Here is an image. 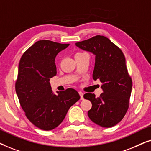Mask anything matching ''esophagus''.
<instances>
[{
    "mask_svg": "<svg viewBox=\"0 0 151 151\" xmlns=\"http://www.w3.org/2000/svg\"><path fill=\"white\" fill-rule=\"evenodd\" d=\"M79 93L80 97H81V100H83V93L82 92H79Z\"/></svg>",
    "mask_w": 151,
    "mask_h": 151,
    "instance_id": "1",
    "label": "esophagus"
}]
</instances>
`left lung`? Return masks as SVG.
Returning <instances> with one entry per match:
<instances>
[{
	"label": "left lung",
	"instance_id": "1",
	"mask_svg": "<svg viewBox=\"0 0 151 151\" xmlns=\"http://www.w3.org/2000/svg\"><path fill=\"white\" fill-rule=\"evenodd\" d=\"M76 45L95 55L92 77L94 80H100L104 90L99 97L92 93L83 95L92 103L88 116L101 127H112L125 116L131 94L132 79L124 55L119 47L104 36L96 35L77 42Z\"/></svg>",
	"mask_w": 151,
	"mask_h": 151
}]
</instances>
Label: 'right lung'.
<instances>
[{
  "label": "right lung",
  "mask_w": 151,
  "mask_h": 151,
  "mask_svg": "<svg viewBox=\"0 0 151 151\" xmlns=\"http://www.w3.org/2000/svg\"><path fill=\"white\" fill-rule=\"evenodd\" d=\"M69 45L41 40L28 48L20 60L16 92L25 116L41 130L57 128L80 99L72 88L55 94L49 81L57 74L55 57Z\"/></svg>",
  "instance_id": "right-lung-1"
}]
</instances>
